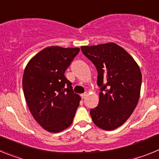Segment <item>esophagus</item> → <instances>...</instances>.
<instances>
[{
    "instance_id": "1",
    "label": "esophagus",
    "mask_w": 159,
    "mask_h": 159,
    "mask_svg": "<svg viewBox=\"0 0 159 159\" xmlns=\"http://www.w3.org/2000/svg\"><path fill=\"white\" fill-rule=\"evenodd\" d=\"M87 95H88V93H87V92H84V93L81 94L80 96H81V98H82V99H85Z\"/></svg>"
}]
</instances>
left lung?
<instances>
[{
  "label": "left lung",
  "instance_id": "obj_1",
  "mask_svg": "<svg viewBox=\"0 0 159 159\" xmlns=\"http://www.w3.org/2000/svg\"><path fill=\"white\" fill-rule=\"evenodd\" d=\"M81 51L94 64L100 87L99 104L91 109L92 121L105 130H113L129 119L140 96L142 73L134 58L115 43L82 46Z\"/></svg>",
  "mask_w": 159,
  "mask_h": 159
}]
</instances>
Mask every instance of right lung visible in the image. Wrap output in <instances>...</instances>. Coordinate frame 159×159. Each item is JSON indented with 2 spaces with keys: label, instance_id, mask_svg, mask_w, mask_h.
Instances as JSON below:
<instances>
[{
  "label": "right lung",
  "instance_id": "right-lung-1",
  "mask_svg": "<svg viewBox=\"0 0 159 159\" xmlns=\"http://www.w3.org/2000/svg\"><path fill=\"white\" fill-rule=\"evenodd\" d=\"M79 48L51 46L32 57L25 67L23 90L32 116L44 130L58 133L72 123L80 96L74 93L66 69Z\"/></svg>",
  "mask_w": 159,
  "mask_h": 159
}]
</instances>
